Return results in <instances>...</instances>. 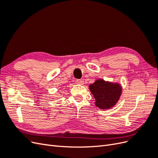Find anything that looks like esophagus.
<instances>
[{
	"label": "esophagus",
	"instance_id": "obj_1",
	"mask_svg": "<svg viewBox=\"0 0 158 158\" xmlns=\"http://www.w3.org/2000/svg\"><path fill=\"white\" fill-rule=\"evenodd\" d=\"M76 82L78 84H84V81L83 80H81V79H78L76 80Z\"/></svg>",
	"mask_w": 158,
	"mask_h": 158
}]
</instances>
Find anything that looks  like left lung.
I'll use <instances>...</instances> for the list:
<instances>
[{
  "mask_svg": "<svg viewBox=\"0 0 158 158\" xmlns=\"http://www.w3.org/2000/svg\"><path fill=\"white\" fill-rule=\"evenodd\" d=\"M95 99V105L102 109H109L115 104L121 94V88L117 84L106 82L99 80L89 85Z\"/></svg>",
  "mask_w": 158,
  "mask_h": 158,
  "instance_id": "left-lung-1",
  "label": "left lung"
}]
</instances>
